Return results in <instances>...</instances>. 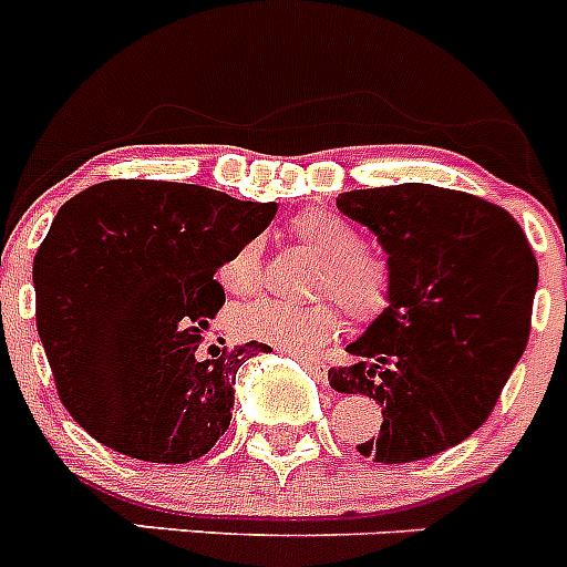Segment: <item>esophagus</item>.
<instances>
[{"mask_svg":"<svg viewBox=\"0 0 567 567\" xmlns=\"http://www.w3.org/2000/svg\"><path fill=\"white\" fill-rule=\"evenodd\" d=\"M292 358H298L300 363L307 365L309 372L315 374V378L318 380H327V363H323V360H318V358H312V354H307V352H300V349H292Z\"/></svg>","mask_w":567,"mask_h":567,"instance_id":"esophagus-1","label":"esophagus"}]
</instances>
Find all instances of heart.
<instances>
[{
  "label": "heart",
  "mask_w": 567,
  "mask_h": 567,
  "mask_svg": "<svg viewBox=\"0 0 567 567\" xmlns=\"http://www.w3.org/2000/svg\"><path fill=\"white\" fill-rule=\"evenodd\" d=\"M292 233L323 255L318 292H332L309 303L260 298L233 315L240 338L264 340L272 346H318L334 338L343 323L340 307L354 323H372L389 309L394 295L392 264L383 252L360 244V235L343 215L332 209H307L292 221ZM218 280L229 295H249L260 284V240H247L224 258Z\"/></svg>",
  "instance_id": "1"
}]
</instances>
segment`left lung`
<instances>
[{
  "label": "left lung",
  "mask_w": 567,
  "mask_h": 567,
  "mask_svg": "<svg viewBox=\"0 0 567 567\" xmlns=\"http://www.w3.org/2000/svg\"><path fill=\"white\" fill-rule=\"evenodd\" d=\"M338 209L378 235L392 303L329 369L343 394L383 405L374 463H414L463 443L494 412L523 358L539 267L523 227L497 204L432 184L340 193Z\"/></svg>",
  "instance_id": "left-lung-1"
}]
</instances>
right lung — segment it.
<instances>
[{
    "label": "right lung",
    "instance_id": "obj_1",
    "mask_svg": "<svg viewBox=\"0 0 567 567\" xmlns=\"http://www.w3.org/2000/svg\"><path fill=\"white\" fill-rule=\"evenodd\" d=\"M278 204L115 178L73 195L33 258L37 329L70 417L144 463H193L233 420L235 374L267 343L198 354L224 307L213 278Z\"/></svg>",
    "mask_w": 567,
    "mask_h": 567
}]
</instances>
